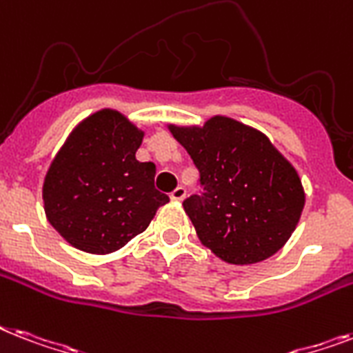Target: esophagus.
<instances>
[{
    "mask_svg": "<svg viewBox=\"0 0 353 353\" xmlns=\"http://www.w3.org/2000/svg\"><path fill=\"white\" fill-rule=\"evenodd\" d=\"M185 196H186L185 188H183V186H177L176 190L170 194V199L172 201H183V199H185Z\"/></svg>",
    "mask_w": 353,
    "mask_h": 353,
    "instance_id": "34e87169",
    "label": "esophagus"
}]
</instances>
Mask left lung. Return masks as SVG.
Segmentation results:
<instances>
[{
	"mask_svg": "<svg viewBox=\"0 0 353 353\" xmlns=\"http://www.w3.org/2000/svg\"><path fill=\"white\" fill-rule=\"evenodd\" d=\"M168 130L205 185L203 197L183 203L199 241L230 265H254L279 252L299 223L305 188L268 136L226 116Z\"/></svg>",
	"mask_w": 353,
	"mask_h": 353,
	"instance_id": "8db88e82",
	"label": "left lung"
}]
</instances>
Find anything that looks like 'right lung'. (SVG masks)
Returning <instances> with one entry per match:
<instances>
[{
	"label": "right lung",
	"mask_w": 353,
	"mask_h": 353,
	"mask_svg": "<svg viewBox=\"0 0 353 353\" xmlns=\"http://www.w3.org/2000/svg\"><path fill=\"white\" fill-rule=\"evenodd\" d=\"M143 136L125 114L101 108L77 123L54 156L43 181L45 216L77 250H119L170 201L154 186L156 165L136 159Z\"/></svg>",
	"instance_id": "add662e5"
}]
</instances>
